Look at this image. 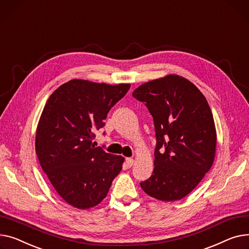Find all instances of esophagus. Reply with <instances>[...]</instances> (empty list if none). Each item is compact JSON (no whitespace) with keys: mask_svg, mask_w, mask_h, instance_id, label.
<instances>
[{"mask_svg":"<svg viewBox=\"0 0 249 249\" xmlns=\"http://www.w3.org/2000/svg\"><path fill=\"white\" fill-rule=\"evenodd\" d=\"M125 164H126V166H127L128 168L133 167V165H134V160L131 159V158H126V159H125Z\"/></svg>","mask_w":249,"mask_h":249,"instance_id":"1","label":"esophagus"}]
</instances>
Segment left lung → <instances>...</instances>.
I'll use <instances>...</instances> for the list:
<instances>
[{"mask_svg": "<svg viewBox=\"0 0 249 249\" xmlns=\"http://www.w3.org/2000/svg\"><path fill=\"white\" fill-rule=\"evenodd\" d=\"M133 96L152 114L157 139L155 168L141 187L158 200H180L213 164L216 130L208 102L193 83L178 75L144 83Z\"/></svg>", "mask_w": 249, "mask_h": 249, "instance_id": "obj_1", "label": "left lung"}]
</instances>
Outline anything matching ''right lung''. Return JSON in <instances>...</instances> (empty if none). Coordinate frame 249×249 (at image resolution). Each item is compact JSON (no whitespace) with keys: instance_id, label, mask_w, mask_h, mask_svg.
<instances>
[{"instance_id":"right-lung-1","label":"right lung","mask_w":249,"mask_h":249,"mask_svg":"<svg viewBox=\"0 0 249 249\" xmlns=\"http://www.w3.org/2000/svg\"><path fill=\"white\" fill-rule=\"evenodd\" d=\"M129 87L73 79L58 87L44 107L36 154L57 193L73 207L96 206L123 169V157L95 147L92 141Z\"/></svg>"}]
</instances>
